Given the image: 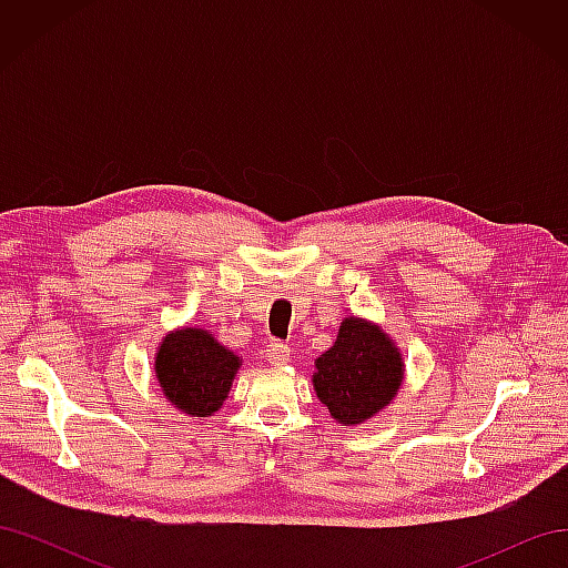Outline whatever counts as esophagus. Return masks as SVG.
<instances>
[{
	"mask_svg": "<svg viewBox=\"0 0 568 568\" xmlns=\"http://www.w3.org/2000/svg\"><path fill=\"white\" fill-rule=\"evenodd\" d=\"M288 346H284V343H280V341H272L270 346H267V351H265V359L270 365H274V367H282V365H286L288 363Z\"/></svg>",
	"mask_w": 568,
	"mask_h": 568,
	"instance_id": "34e87169",
	"label": "esophagus"
}]
</instances>
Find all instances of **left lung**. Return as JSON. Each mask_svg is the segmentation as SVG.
<instances>
[{
	"mask_svg": "<svg viewBox=\"0 0 568 568\" xmlns=\"http://www.w3.org/2000/svg\"><path fill=\"white\" fill-rule=\"evenodd\" d=\"M405 379L398 343L379 322L343 317L334 346L315 359L313 388L341 426H359L393 403Z\"/></svg>",
	"mask_w": 568,
	"mask_h": 568,
	"instance_id": "obj_1",
	"label": "left lung"
}]
</instances>
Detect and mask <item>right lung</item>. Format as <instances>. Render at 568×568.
<instances>
[{"label":"right lung","instance_id":"add662e5","mask_svg":"<svg viewBox=\"0 0 568 568\" xmlns=\"http://www.w3.org/2000/svg\"><path fill=\"white\" fill-rule=\"evenodd\" d=\"M242 357L205 326H178L168 332L156 355L153 376L165 400L189 417H213L227 400Z\"/></svg>","mask_w":568,"mask_h":568}]
</instances>
